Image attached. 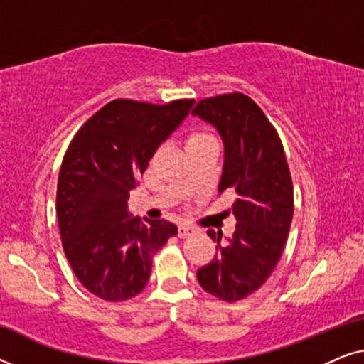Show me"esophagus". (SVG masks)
<instances>
[{
	"label": "esophagus",
	"mask_w": 364,
	"mask_h": 364,
	"mask_svg": "<svg viewBox=\"0 0 364 364\" xmlns=\"http://www.w3.org/2000/svg\"><path fill=\"white\" fill-rule=\"evenodd\" d=\"M196 232H197V228L192 227V225H188V223H182V225H178V237H181V238L191 237Z\"/></svg>",
	"instance_id": "esophagus-1"
}]
</instances>
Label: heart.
Here are the masks:
<instances>
[{"label":"heart","mask_w":364,"mask_h":364,"mask_svg":"<svg viewBox=\"0 0 364 364\" xmlns=\"http://www.w3.org/2000/svg\"><path fill=\"white\" fill-rule=\"evenodd\" d=\"M210 141H215L210 134H205V132H192L191 136L187 137V147H192V146H198V144H203V142H210Z\"/></svg>","instance_id":"1"}]
</instances>
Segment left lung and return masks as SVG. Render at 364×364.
Masks as SVG:
<instances>
[{
    "mask_svg": "<svg viewBox=\"0 0 364 364\" xmlns=\"http://www.w3.org/2000/svg\"><path fill=\"white\" fill-rule=\"evenodd\" d=\"M217 129L223 142L218 193L235 192V232L207 233L218 243L215 258L197 270L210 295L238 301L258 290L280 260L293 218V183L280 137L260 107L242 92L203 99L192 111Z\"/></svg>",
    "mask_w": 364,
    "mask_h": 364,
    "instance_id": "1",
    "label": "left lung"
}]
</instances>
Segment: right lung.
I'll return each mask as SVG.
<instances>
[{
    "label": "right lung",
    "mask_w": 364,
    "mask_h": 364,
    "mask_svg": "<svg viewBox=\"0 0 364 364\" xmlns=\"http://www.w3.org/2000/svg\"><path fill=\"white\" fill-rule=\"evenodd\" d=\"M192 106V99L164 106L116 99L87 119L69 144L58 178L59 232L77 280L102 300L141 293L152 257L177 233L172 222L132 217L127 200L157 147Z\"/></svg>",
    "instance_id": "add662e5"
}]
</instances>
